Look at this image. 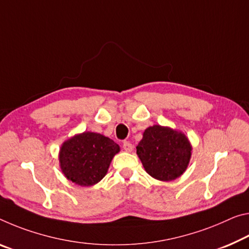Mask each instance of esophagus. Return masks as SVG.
<instances>
[{"instance_id":"esophagus-1","label":"esophagus","mask_w":249,"mask_h":249,"mask_svg":"<svg viewBox=\"0 0 249 249\" xmlns=\"http://www.w3.org/2000/svg\"><path fill=\"white\" fill-rule=\"evenodd\" d=\"M123 148L125 149L126 152H132V149H133V145L129 143V142H127V141H125L124 143H123Z\"/></svg>"}]
</instances>
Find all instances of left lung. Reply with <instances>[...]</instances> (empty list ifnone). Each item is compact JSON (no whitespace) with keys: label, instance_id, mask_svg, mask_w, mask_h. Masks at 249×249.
Wrapping results in <instances>:
<instances>
[{"label":"left lung","instance_id":"obj_1","mask_svg":"<svg viewBox=\"0 0 249 249\" xmlns=\"http://www.w3.org/2000/svg\"><path fill=\"white\" fill-rule=\"evenodd\" d=\"M191 152V144L184 134L160 125L145 129L136 147L145 171L160 180H173L183 174Z\"/></svg>","mask_w":249,"mask_h":249}]
</instances>
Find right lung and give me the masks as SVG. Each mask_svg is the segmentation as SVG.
Returning <instances> with one entry per match:
<instances>
[{"mask_svg": "<svg viewBox=\"0 0 249 249\" xmlns=\"http://www.w3.org/2000/svg\"><path fill=\"white\" fill-rule=\"evenodd\" d=\"M118 152L120 146L113 140L97 133L85 132L62 145V172L73 183L90 186L106 175L110 160Z\"/></svg>", "mask_w": 249, "mask_h": 249, "instance_id": "right-lung-1", "label": "right lung"}]
</instances>
